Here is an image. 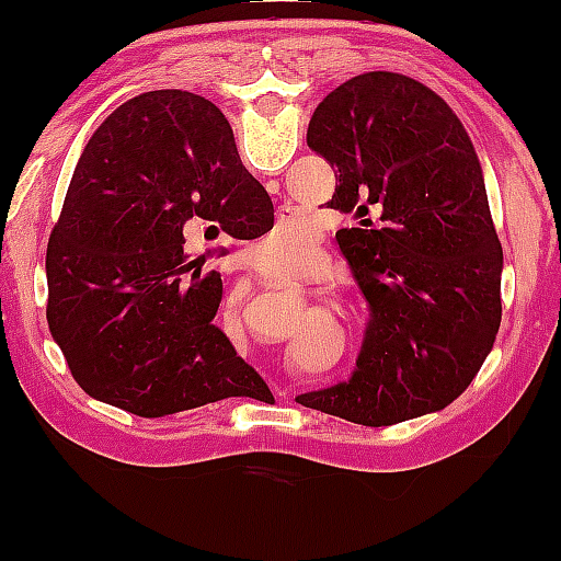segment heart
<instances>
[{"instance_id":"1","label":"heart","mask_w":561,"mask_h":561,"mask_svg":"<svg viewBox=\"0 0 561 561\" xmlns=\"http://www.w3.org/2000/svg\"><path fill=\"white\" fill-rule=\"evenodd\" d=\"M313 231L306 224H285L268 231L255 248V263L266 268H289L306 255Z\"/></svg>"}]
</instances>
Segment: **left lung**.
I'll use <instances>...</instances> for the list:
<instances>
[{
    "label": "left lung",
    "instance_id": "obj_1",
    "mask_svg": "<svg viewBox=\"0 0 561 561\" xmlns=\"http://www.w3.org/2000/svg\"><path fill=\"white\" fill-rule=\"evenodd\" d=\"M306 141L337 179L327 208L362 218L337 244L369 324L351 379L295 401L366 427L446 409L501 324L504 253L467 128L424 83L371 70L319 102Z\"/></svg>",
    "mask_w": 561,
    "mask_h": 561
}]
</instances>
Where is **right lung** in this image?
Returning <instances> with one entry per match:
<instances>
[{
  "mask_svg": "<svg viewBox=\"0 0 561 561\" xmlns=\"http://www.w3.org/2000/svg\"><path fill=\"white\" fill-rule=\"evenodd\" d=\"M255 240L274 205L205 96L124 102L83 147L47 244V321L83 392L137 416L176 414L268 385L214 324L221 274L184 231Z\"/></svg>",
  "mask_w": 561,
  "mask_h": 561,
  "instance_id": "add662e5",
  "label": "right lung"
}]
</instances>
